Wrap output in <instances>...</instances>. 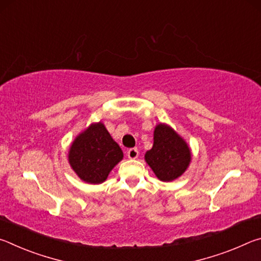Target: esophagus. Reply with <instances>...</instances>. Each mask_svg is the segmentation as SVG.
<instances>
[{
  "label": "esophagus",
  "instance_id": "34e87169",
  "mask_svg": "<svg viewBox=\"0 0 261 261\" xmlns=\"http://www.w3.org/2000/svg\"><path fill=\"white\" fill-rule=\"evenodd\" d=\"M139 155V152L137 148H130L129 151H127V158L131 159V160H135V159L138 158Z\"/></svg>",
  "mask_w": 261,
  "mask_h": 261
}]
</instances>
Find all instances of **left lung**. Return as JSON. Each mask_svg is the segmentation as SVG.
Returning a JSON list of instances; mask_svg holds the SVG:
<instances>
[{"label":"left lung","instance_id":"obj_1","mask_svg":"<svg viewBox=\"0 0 261 261\" xmlns=\"http://www.w3.org/2000/svg\"><path fill=\"white\" fill-rule=\"evenodd\" d=\"M145 161L162 182L182 176L191 161L187 141L169 125L160 123L154 129L153 147L145 154Z\"/></svg>","mask_w":261,"mask_h":261}]
</instances>
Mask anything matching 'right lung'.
<instances>
[{
    "label": "right lung",
    "mask_w": 261,
    "mask_h": 261,
    "mask_svg": "<svg viewBox=\"0 0 261 261\" xmlns=\"http://www.w3.org/2000/svg\"><path fill=\"white\" fill-rule=\"evenodd\" d=\"M69 163L82 180L100 184L123 159V152L103 123H93L79 134L69 149Z\"/></svg>",
    "instance_id": "add662e5"
}]
</instances>
